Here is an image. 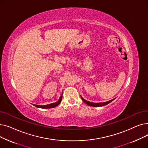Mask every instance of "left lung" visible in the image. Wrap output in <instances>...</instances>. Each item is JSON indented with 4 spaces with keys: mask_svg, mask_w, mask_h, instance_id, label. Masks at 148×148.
I'll list each match as a JSON object with an SVG mask.
<instances>
[{
    "mask_svg": "<svg viewBox=\"0 0 148 148\" xmlns=\"http://www.w3.org/2000/svg\"><path fill=\"white\" fill-rule=\"evenodd\" d=\"M82 100L83 101V102H84V103H86L87 105H89V106H91V107H102V106H104V105H106L108 103H110V102H111L112 101L115 99V98L113 99H111L109 101H107V102H98V103H94V102H90L89 101H87L86 100H85L84 99V98L81 96Z\"/></svg>",
    "mask_w": 148,
    "mask_h": 148,
    "instance_id": "obj_1",
    "label": "left lung"
}]
</instances>
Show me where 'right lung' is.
Wrapping results in <instances>:
<instances>
[{"label": "right lung", "instance_id": "add662e5", "mask_svg": "<svg viewBox=\"0 0 148 148\" xmlns=\"http://www.w3.org/2000/svg\"><path fill=\"white\" fill-rule=\"evenodd\" d=\"M62 93L61 95V96L60 97V99L58 101H57L55 103H50L48 105H35L33 104L34 106H36L37 108H54L55 107L58 106V105L61 103V100H62Z\"/></svg>", "mask_w": 148, "mask_h": 148}]
</instances>
